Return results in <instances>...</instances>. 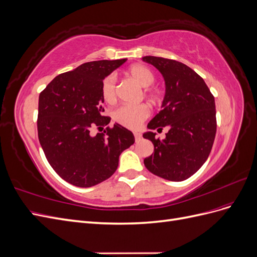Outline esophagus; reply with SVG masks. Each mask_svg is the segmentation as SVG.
Returning <instances> with one entry per match:
<instances>
[{
    "label": "esophagus",
    "instance_id": "obj_1",
    "mask_svg": "<svg viewBox=\"0 0 257 257\" xmlns=\"http://www.w3.org/2000/svg\"><path fill=\"white\" fill-rule=\"evenodd\" d=\"M134 136H135V139H136V142L137 141H139V139L142 138V134L139 133V132H134Z\"/></svg>",
    "mask_w": 257,
    "mask_h": 257
}]
</instances>
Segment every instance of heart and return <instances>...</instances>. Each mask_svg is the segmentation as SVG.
<instances>
[{
	"mask_svg": "<svg viewBox=\"0 0 257 257\" xmlns=\"http://www.w3.org/2000/svg\"><path fill=\"white\" fill-rule=\"evenodd\" d=\"M128 75L144 88H149L155 81V76L149 67L137 64L128 69ZM115 76L108 75L100 84V94L106 103L112 104L116 99ZM150 96H154L149 92ZM150 115V108L145 104L123 105L112 113L113 120L122 126L127 128H137Z\"/></svg>",
	"mask_w": 257,
	"mask_h": 257,
	"instance_id": "heart-1",
	"label": "heart"
}]
</instances>
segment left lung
Listing matches in <instances>:
<instances>
[{
  "label": "left lung",
  "instance_id": "obj_1",
  "mask_svg": "<svg viewBox=\"0 0 257 257\" xmlns=\"http://www.w3.org/2000/svg\"><path fill=\"white\" fill-rule=\"evenodd\" d=\"M164 77L165 95L162 110L148 123L144 134L154 146V153L144 160L152 174L170 181H183L204 165L216 133L214 97L201 77L175 60L143 58ZM170 127L165 140L153 130Z\"/></svg>",
  "mask_w": 257,
  "mask_h": 257
}]
</instances>
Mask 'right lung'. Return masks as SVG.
I'll return each mask as SVG.
<instances>
[{"label":"right lung","instance_id":"right-lung-1","mask_svg":"<svg viewBox=\"0 0 257 257\" xmlns=\"http://www.w3.org/2000/svg\"><path fill=\"white\" fill-rule=\"evenodd\" d=\"M126 59L83 63L58 75L38 98V139L49 164L62 179L90 188L111 177L120 154L135 143L133 133L120 124L92 136V127L110 122L100 94L103 79Z\"/></svg>","mask_w":257,"mask_h":257}]
</instances>
